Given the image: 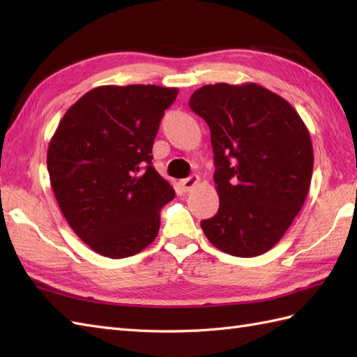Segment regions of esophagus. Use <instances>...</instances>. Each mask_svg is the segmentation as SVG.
<instances>
[{"label":"esophagus","mask_w":357,"mask_h":357,"mask_svg":"<svg viewBox=\"0 0 357 357\" xmlns=\"http://www.w3.org/2000/svg\"><path fill=\"white\" fill-rule=\"evenodd\" d=\"M198 184H199V176H198V174H192L190 178H185V179L181 181V185H183L184 192H190L192 188L196 187Z\"/></svg>","instance_id":"34e87169"}]
</instances>
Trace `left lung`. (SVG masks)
<instances>
[{
    "instance_id": "8db88e82",
    "label": "left lung",
    "mask_w": 357,
    "mask_h": 357,
    "mask_svg": "<svg viewBox=\"0 0 357 357\" xmlns=\"http://www.w3.org/2000/svg\"><path fill=\"white\" fill-rule=\"evenodd\" d=\"M190 109L210 127L218 213L201 221L224 253L259 256L284 236L307 198L313 173L308 128L282 96L255 82L208 84Z\"/></svg>"
}]
</instances>
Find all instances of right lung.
Instances as JSON below:
<instances>
[{
	"mask_svg": "<svg viewBox=\"0 0 357 357\" xmlns=\"http://www.w3.org/2000/svg\"><path fill=\"white\" fill-rule=\"evenodd\" d=\"M178 89L132 84L95 87L59 121L47 150L50 184L78 238L121 259L150 245L172 185L151 165L164 110Z\"/></svg>",
	"mask_w": 357,
	"mask_h": 357,
	"instance_id": "add662e5",
	"label": "right lung"
}]
</instances>
